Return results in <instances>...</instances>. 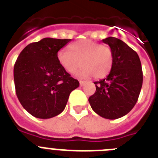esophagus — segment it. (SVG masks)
<instances>
[{"mask_svg": "<svg viewBox=\"0 0 158 158\" xmlns=\"http://www.w3.org/2000/svg\"><path fill=\"white\" fill-rule=\"evenodd\" d=\"M79 83H80V86H84L85 85L86 81H79Z\"/></svg>", "mask_w": 158, "mask_h": 158, "instance_id": "34e87169", "label": "esophagus"}]
</instances>
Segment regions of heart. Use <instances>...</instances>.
<instances>
[{"label":"heart","mask_w":158,"mask_h":158,"mask_svg":"<svg viewBox=\"0 0 158 158\" xmlns=\"http://www.w3.org/2000/svg\"><path fill=\"white\" fill-rule=\"evenodd\" d=\"M58 63L69 73H73L82 65L77 76L81 78L93 76L100 79L107 76L113 65V54L110 47L91 40H81L72 43L57 54Z\"/></svg>","instance_id":"obj_1"}]
</instances>
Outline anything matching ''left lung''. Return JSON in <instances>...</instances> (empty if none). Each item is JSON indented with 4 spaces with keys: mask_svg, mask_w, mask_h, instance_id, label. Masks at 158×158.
Masks as SVG:
<instances>
[{
    "mask_svg": "<svg viewBox=\"0 0 158 158\" xmlns=\"http://www.w3.org/2000/svg\"><path fill=\"white\" fill-rule=\"evenodd\" d=\"M102 42L109 46L113 65L105 79L94 82L96 92L89 98L93 111L107 119L127 115L139 99L143 81L142 65L136 52L115 37Z\"/></svg>",
    "mask_w": 158,
    "mask_h": 158,
    "instance_id": "obj_1",
    "label": "left lung"
}]
</instances>
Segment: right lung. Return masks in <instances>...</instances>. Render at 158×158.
Returning <instances> with one entry per match:
<instances>
[{
    "label": "right lung",
    "mask_w": 158,
    "mask_h": 158,
    "mask_svg": "<svg viewBox=\"0 0 158 158\" xmlns=\"http://www.w3.org/2000/svg\"><path fill=\"white\" fill-rule=\"evenodd\" d=\"M71 40L44 38L28 44L14 65L16 96L27 112L50 118L62 112L69 94L79 86L58 63L57 54Z\"/></svg>",
    "instance_id": "1"
}]
</instances>
